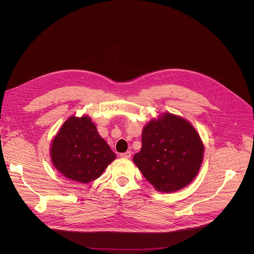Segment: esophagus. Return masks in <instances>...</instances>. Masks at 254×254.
I'll use <instances>...</instances> for the list:
<instances>
[{"label":"esophagus","mask_w":254,"mask_h":254,"mask_svg":"<svg viewBox=\"0 0 254 254\" xmlns=\"http://www.w3.org/2000/svg\"><path fill=\"white\" fill-rule=\"evenodd\" d=\"M130 156H131V152L130 151H127L126 153H122L121 154V157H123V158H130Z\"/></svg>","instance_id":"34e87169"}]
</instances>
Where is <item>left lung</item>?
Instances as JSON below:
<instances>
[{"label":"left lung","mask_w":254,"mask_h":254,"mask_svg":"<svg viewBox=\"0 0 254 254\" xmlns=\"http://www.w3.org/2000/svg\"><path fill=\"white\" fill-rule=\"evenodd\" d=\"M204 147L190 123L165 114L143 127L141 149L133 162L160 192L170 193L189 185L203 161Z\"/></svg>","instance_id":"left-lung-1"}]
</instances>
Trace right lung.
<instances>
[{"mask_svg":"<svg viewBox=\"0 0 254 254\" xmlns=\"http://www.w3.org/2000/svg\"><path fill=\"white\" fill-rule=\"evenodd\" d=\"M115 159L116 154L88 117L68 119L51 144L54 167L66 178L83 184L100 177Z\"/></svg>","mask_w":254,"mask_h":254,"instance_id":"right-lung-1","label":"right lung"}]
</instances>
